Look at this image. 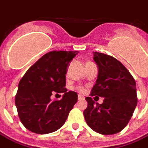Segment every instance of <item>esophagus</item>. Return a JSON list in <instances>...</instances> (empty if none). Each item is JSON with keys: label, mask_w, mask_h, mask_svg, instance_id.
<instances>
[{"label": "esophagus", "mask_w": 148, "mask_h": 148, "mask_svg": "<svg viewBox=\"0 0 148 148\" xmlns=\"http://www.w3.org/2000/svg\"><path fill=\"white\" fill-rule=\"evenodd\" d=\"M78 97V100H81V99H84V97L81 95H78V97Z\"/></svg>", "instance_id": "obj_1"}]
</instances>
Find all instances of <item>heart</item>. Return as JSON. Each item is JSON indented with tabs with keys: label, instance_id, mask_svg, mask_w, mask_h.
<instances>
[{
	"label": "heart",
	"instance_id": "1",
	"mask_svg": "<svg viewBox=\"0 0 148 148\" xmlns=\"http://www.w3.org/2000/svg\"><path fill=\"white\" fill-rule=\"evenodd\" d=\"M77 89H78V90H80L81 92H84V88H81V87H79V88H77Z\"/></svg>",
	"mask_w": 148,
	"mask_h": 148
}]
</instances>
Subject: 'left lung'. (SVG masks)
I'll return each mask as SVG.
<instances>
[{
  "label": "left lung",
  "mask_w": 148,
  "mask_h": 148,
  "mask_svg": "<svg viewBox=\"0 0 148 148\" xmlns=\"http://www.w3.org/2000/svg\"><path fill=\"white\" fill-rule=\"evenodd\" d=\"M98 75L90 96L104 97L95 103L86 97L88 108L84 111L87 124L97 133L114 134L128 124L138 103L136 82L128 70L112 56L94 52Z\"/></svg>",
  "instance_id": "obj_1"
}]
</instances>
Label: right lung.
<instances>
[{"instance_id":"right-lung-1","label":"right lung","mask_w":148,"mask_h":148,"mask_svg":"<svg viewBox=\"0 0 148 148\" xmlns=\"http://www.w3.org/2000/svg\"><path fill=\"white\" fill-rule=\"evenodd\" d=\"M78 51H54L45 53L25 73L18 84L15 105L27 130L46 134L60 128L77 101V94L65 88L67 65ZM64 92L51 101L54 92Z\"/></svg>"}]
</instances>
